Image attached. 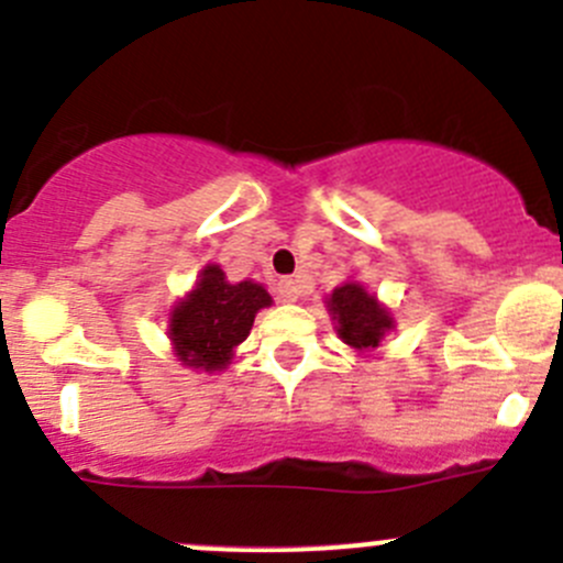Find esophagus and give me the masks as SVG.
Instances as JSON below:
<instances>
[{
    "instance_id": "1",
    "label": "esophagus",
    "mask_w": 563,
    "mask_h": 563,
    "mask_svg": "<svg viewBox=\"0 0 563 563\" xmlns=\"http://www.w3.org/2000/svg\"><path fill=\"white\" fill-rule=\"evenodd\" d=\"M277 294H280L283 302H297V299H299V280H297V277H283V280L277 283Z\"/></svg>"
}]
</instances>
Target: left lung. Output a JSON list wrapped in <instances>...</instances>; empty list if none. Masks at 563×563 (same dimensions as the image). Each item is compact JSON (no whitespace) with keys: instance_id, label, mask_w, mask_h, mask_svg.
I'll return each instance as SVG.
<instances>
[{"instance_id":"8db88e82","label":"left lung","mask_w":563,"mask_h":563,"mask_svg":"<svg viewBox=\"0 0 563 563\" xmlns=\"http://www.w3.org/2000/svg\"><path fill=\"white\" fill-rule=\"evenodd\" d=\"M327 310L332 316L334 332L349 349L371 354L395 332V316L376 294L367 291L360 280H345L327 297Z\"/></svg>"}]
</instances>
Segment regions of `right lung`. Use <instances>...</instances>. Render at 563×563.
I'll use <instances>...</instances> for the list:
<instances>
[{"mask_svg": "<svg viewBox=\"0 0 563 563\" xmlns=\"http://www.w3.org/2000/svg\"><path fill=\"white\" fill-rule=\"evenodd\" d=\"M269 305L272 297L261 283H231L218 264H207L168 313V340L176 362L196 373L225 371L236 345L247 340L255 313Z\"/></svg>", "mask_w": 563, "mask_h": 563, "instance_id": "obj_1", "label": "right lung"}]
</instances>
